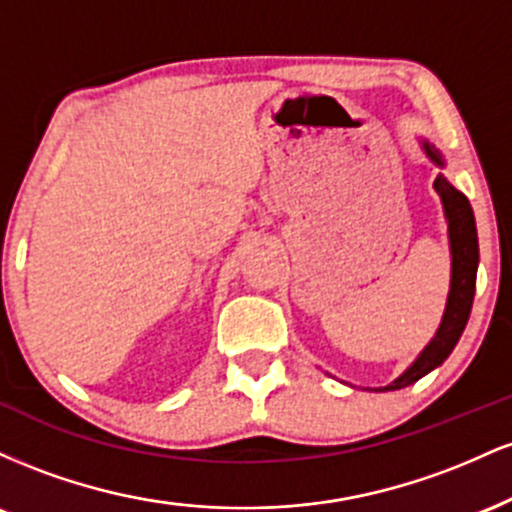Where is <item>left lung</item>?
<instances>
[{"mask_svg":"<svg viewBox=\"0 0 512 512\" xmlns=\"http://www.w3.org/2000/svg\"><path fill=\"white\" fill-rule=\"evenodd\" d=\"M426 156L431 158L438 166H445L443 156L433 149L431 144L424 142ZM436 192L443 202L445 219H448V238H450V255H452V269H450V293L448 305H445L443 322H440L436 337L431 344L421 351L411 366L404 370L395 383L385 385L383 390H402L433 368H438L460 342L464 325H467L469 313H472L474 289H477V267H479V240H477V223H474V211L469 199L462 195L460 190L450 185L443 175H438L433 182Z\"/></svg>","mask_w":512,"mask_h":512,"instance_id":"left-lung-1","label":"left lung"}]
</instances>
